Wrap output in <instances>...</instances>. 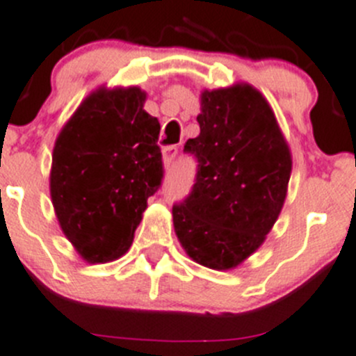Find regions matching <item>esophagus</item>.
I'll return each mask as SVG.
<instances>
[{
  "mask_svg": "<svg viewBox=\"0 0 356 356\" xmlns=\"http://www.w3.org/2000/svg\"><path fill=\"white\" fill-rule=\"evenodd\" d=\"M177 154H179V149L175 147V145H168V147L163 149V163H165V167L170 168L175 163Z\"/></svg>",
  "mask_w": 356,
  "mask_h": 356,
  "instance_id": "obj_1",
  "label": "esophagus"
}]
</instances>
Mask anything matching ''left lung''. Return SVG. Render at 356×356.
Listing matches in <instances>:
<instances>
[{
  "label": "left lung",
  "instance_id": "obj_1",
  "mask_svg": "<svg viewBox=\"0 0 356 356\" xmlns=\"http://www.w3.org/2000/svg\"><path fill=\"white\" fill-rule=\"evenodd\" d=\"M200 135L184 151L198 159L197 182L174 205V228L197 264L230 270L265 242L288 193L291 152L274 111L251 84L204 89Z\"/></svg>",
  "mask_w": 356,
  "mask_h": 356
}]
</instances>
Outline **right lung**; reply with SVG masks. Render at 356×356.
<instances>
[{
	"label": "right lung",
	"instance_id": "1",
	"mask_svg": "<svg viewBox=\"0 0 356 356\" xmlns=\"http://www.w3.org/2000/svg\"><path fill=\"white\" fill-rule=\"evenodd\" d=\"M137 86L95 89L56 138L49 177L63 234L88 264L121 258L161 184L159 121Z\"/></svg>",
	"mask_w": 356,
	"mask_h": 356
}]
</instances>
